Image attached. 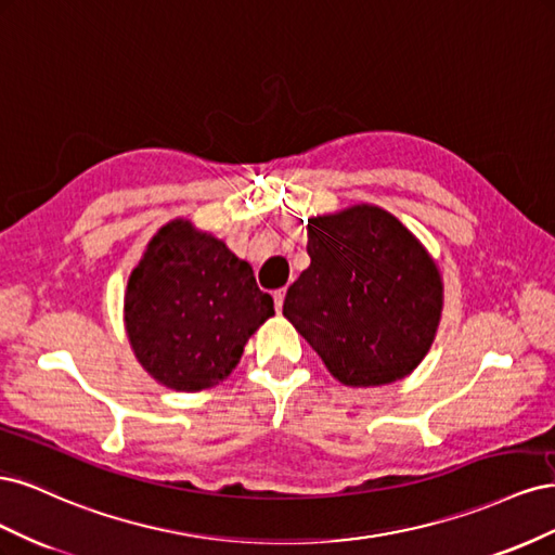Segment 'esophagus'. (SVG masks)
Instances as JSON below:
<instances>
[{
    "instance_id": "34e87169",
    "label": "esophagus",
    "mask_w": 555,
    "mask_h": 555,
    "mask_svg": "<svg viewBox=\"0 0 555 555\" xmlns=\"http://www.w3.org/2000/svg\"><path fill=\"white\" fill-rule=\"evenodd\" d=\"M284 296H287V289H278V292L273 294V300H275V310H278V312L282 310V304H284Z\"/></svg>"
}]
</instances>
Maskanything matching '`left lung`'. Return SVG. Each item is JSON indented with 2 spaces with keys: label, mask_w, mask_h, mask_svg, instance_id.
Returning a JSON list of instances; mask_svg holds the SVG:
<instances>
[{
  "label": "left lung",
  "mask_w": 555,
  "mask_h": 555,
  "mask_svg": "<svg viewBox=\"0 0 555 555\" xmlns=\"http://www.w3.org/2000/svg\"><path fill=\"white\" fill-rule=\"evenodd\" d=\"M310 266L287 289L282 314L349 386L412 373L435 338L442 280L393 215L354 206L308 222Z\"/></svg>",
  "instance_id": "8db88e82"
}]
</instances>
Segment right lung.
<instances>
[{
    "label": "right lung",
    "instance_id": "obj_1",
    "mask_svg": "<svg viewBox=\"0 0 555 555\" xmlns=\"http://www.w3.org/2000/svg\"><path fill=\"white\" fill-rule=\"evenodd\" d=\"M271 314L273 298L257 287L251 266L182 220L150 241L125 294L133 354L176 391L224 379Z\"/></svg>",
    "mask_w": 555,
    "mask_h": 555
}]
</instances>
